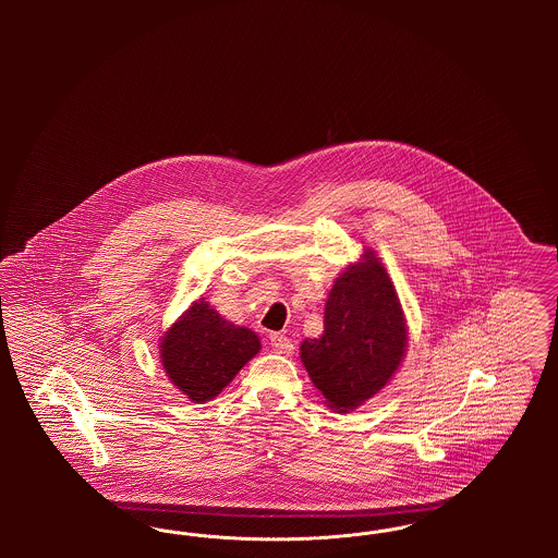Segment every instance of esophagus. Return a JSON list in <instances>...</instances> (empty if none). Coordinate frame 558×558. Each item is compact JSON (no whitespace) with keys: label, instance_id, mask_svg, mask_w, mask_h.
<instances>
[{"label":"esophagus","instance_id":"34e87169","mask_svg":"<svg viewBox=\"0 0 558 558\" xmlns=\"http://www.w3.org/2000/svg\"><path fill=\"white\" fill-rule=\"evenodd\" d=\"M269 343L278 353H292V349H294L291 339L287 335H282V332H271L269 335Z\"/></svg>","mask_w":558,"mask_h":558}]
</instances>
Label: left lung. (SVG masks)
Returning <instances> with one entry per match:
<instances>
[{
    "mask_svg": "<svg viewBox=\"0 0 558 558\" xmlns=\"http://www.w3.org/2000/svg\"><path fill=\"white\" fill-rule=\"evenodd\" d=\"M299 349L324 403L339 414L364 405L396 376L408 351V324L372 248L339 274L326 299L322 337Z\"/></svg>",
    "mask_w": 558,
    "mask_h": 558,
    "instance_id": "1",
    "label": "left lung"
}]
</instances>
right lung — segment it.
I'll list each match as a JSON object with an SVG mask.
<instances>
[{"instance_id":"1","label":"right lung","mask_w":558,"mask_h":558,"mask_svg":"<svg viewBox=\"0 0 558 558\" xmlns=\"http://www.w3.org/2000/svg\"><path fill=\"white\" fill-rule=\"evenodd\" d=\"M159 341L162 371L194 403L217 398L262 349L257 332L221 318L205 299L194 301Z\"/></svg>"}]
</instances>
